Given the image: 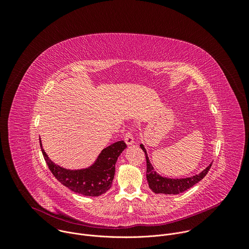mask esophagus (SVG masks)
<instances>
[{"instance_id":"obj_1","label":"esophagus","mask_w":249,"mask_h":249,"mask_svg":"<svg viewBox=\"0 0 249 249\" xmlns=\"http://www.w3.org/2000/svg\"><path fill=\"white\" fill-rule=\"evenodd\" d=\"M124 140H125V143L130 146V145H133L134 144V138H133V135L131 132H126L125 135H124Z\"/></svg>"}]
</instances>
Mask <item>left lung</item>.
I'll use <instances>...</instances> for the list:
<instances>
[{
    "label": "left lung",
    "mask_w": 249,
    "mask_h": 249,
    "mask_svg": "<svg viewBox=\"0 0 249 249\" xmlns=\"http://www.w3.org/2000/svg\"><path fill=\"white\" fill-rule=\"evenodd\" d=\"M141 149L144 151L147 160V180L149 183V187L153 190V192L157 194H179L187 189L194 186L200 180H202L208 171L210 170L212 163L211 162L204 170H202L199 174L186 177V178H168L160 175L157 171H155L154 166L152 165L147 151L143 144L140 145Z\"/></svg>",
    "instance_id": "8db88e82"
}]
</instances>
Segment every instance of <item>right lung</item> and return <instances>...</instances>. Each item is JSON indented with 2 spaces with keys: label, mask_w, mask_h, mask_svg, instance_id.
<instances>
[{
  "label": "right lung",
  "mask_w": 249,
  "mask_h": 249,
  "mask_svg": "<svg viewBox=\"0 0 249 249\" xmlns=\"http://www.w3.org/2000/svg\"><path fill=\"white\" fill-rule=\"evenodd\" d=\"M39 141L44 160L56 179L75 193L91 197L100 196L111 187L115 163L118 157L127 148L124 141H118L103 149L90 166L81 169H68L49 159L42 148L40 138Z\"/></svg>",
  "instance_id": "obj_1"
}]
</instances>
